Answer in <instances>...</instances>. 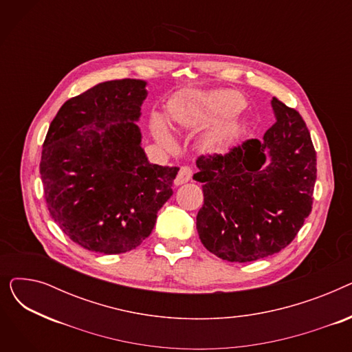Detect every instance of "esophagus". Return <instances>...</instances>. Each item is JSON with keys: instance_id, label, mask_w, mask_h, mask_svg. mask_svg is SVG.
<instances>
[{"instance_id": "esophagus-1", "label": "esophagus", "mask_w": 352, "mask_h": 352, "mask_svg": "<svg viewBox=\"0 0 352 352\" xmlns=\"http://www.w3.org/2000/svg\"><path fill=\"white\" fill-rule=\"evenodd\" d=\"M191 177H192V170L188 165H182L178 171L177 178H175V186H182V184L188 182L191 179Z\"/></svg>"}]
</instances>
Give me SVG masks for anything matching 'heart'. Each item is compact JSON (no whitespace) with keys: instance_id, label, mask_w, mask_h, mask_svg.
Instances as JSON below:
<instances>
[{"instance_id":"heart-1","label":"heart","mask_w":352,"mask_h":352,"mask_svg":"<svg viewBox=\"0 0 352 352\" xmlns=\"http://www.w3.org/2000/svg\"><path fill=\"white\" fill-rule=\"evenodd\" d=\"M243 107H244V98L239 96L238 92L217 91V92H212V94L201 97L198 102L190 107L174 104L171 107V117L175 121L182 124H188L194 121L215 122V121L235 116ZM154 128L161 141L170 144V137H168V133H166L162 120L155 118ZM234 133H235L234 125H226L221 129H218L217 134L214 135V141L217 142L227 141L234 135Z\"/></svg>"}]
</instances>
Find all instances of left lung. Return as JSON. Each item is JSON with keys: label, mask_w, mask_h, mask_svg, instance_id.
<instances>
[{"label": "left lung", "mask_w": 352, "mask_h": 352, "mask_svg": "<svg viewBox=\"0 0 352 352\" xmlns=\"http://www.w3.org/2000/svg\"><path fill=\"white\" fill-rule=\"evenodd\" d=\"M275 122L264 138L227 154L199 155L194 179L204 206L197 231L204 247L230 263H251L289 245L312 210L317 153L297 109L272 98Z\"/></svg>", "instance_id": "8db88e82"}]
</instances>
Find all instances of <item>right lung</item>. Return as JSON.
<instances>
[{"label": "right lung", "mask_w": 352, "mask_h": 352, "mask_svg": "<svg viewBox=\"0 0 352 352\" xmlns=\"http://www.w3.org/2000/svg\"><path fill=\"white\" fill-rule=\"evenodd\" d=\"M145 81H105L63 104L50 124L40 174L51 218L92 252L121 254L151 234L178 166L148 162L135 121Z\"/></svg>", "instance_id": "add662e5"}]
</instances>
